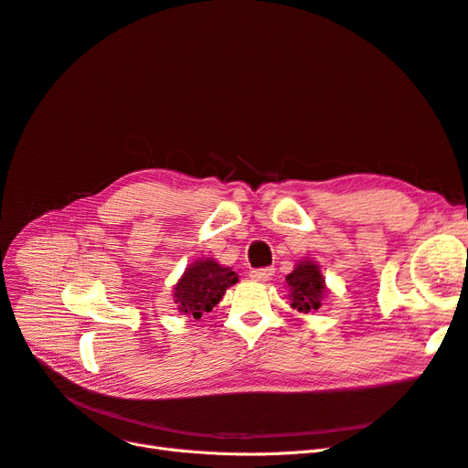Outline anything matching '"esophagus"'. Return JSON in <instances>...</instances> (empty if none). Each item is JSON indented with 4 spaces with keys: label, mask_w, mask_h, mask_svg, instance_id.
<instances>
[{
    "label": "esophagus",
    "mask_w": 468,
    "mask_h": 468,
    "mask_svg": "<svg viewBox=\"0 0 468 468\" xmlns=\"http://www.w3.org/2000/svg\"><path fill=\"white\" fill-rule=\"evenodd\" d=\"M273 275V269L271 267H261V269H253V271L250 273V277L253 281H269Z\"/></svg>",
    "instance_id": "obj_1"
}]
</instances>
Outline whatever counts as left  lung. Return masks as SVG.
I'll use <instances>...</instances> for the list:
<instances>
[{"label": "left lung", "instance_id": "left-lung-1", "mask_svg": "<svg viewBox=\"0 0 468 468\" xmlns=\"http://www.w3.org/2000/svg\"><path fill=\"white\" fill-rule=\"evenodd\" d=\"M287 285L291 291V306L304 314L318 310L325 292H328L320 267L313 260H303L296 263L292 273L287 275Z\"/></svg>", "mask_w": 468, "mask_h": 468}]
</instances>
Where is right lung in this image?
Here are the masks:
<instances>
[{"mask_svg":"<svg viewBox=\"0 0 468 468\" xmlns=\"http://www.w3.org/2000/svg\"><path fill=\"white\" fill-rule=\"evenodd\" d=\"M238 282V273L230 267H222L212 258H203L191 263L181 275L174 289V303L181 314L199 320L205 313H210L226 289Z\"/></svg>","mask_w":468,"mask_h":468,"instance_id":"add662e5","label":"right lung"}]
</instances>
